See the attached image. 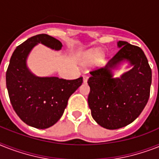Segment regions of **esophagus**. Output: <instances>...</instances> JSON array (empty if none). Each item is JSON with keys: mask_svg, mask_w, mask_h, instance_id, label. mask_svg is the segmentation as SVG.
I'll use <instances>...</instances> for the list:
<instances>
[{"mask_svg": "<svg viewBox=\"0 0 159 159\" xmlns=\"http://www.w3.org/2000/svg\"><path fill=\"white\" fill-rule=\"evenodd\" d=\"M87 80H88V77L86 75L83 76V82L84 83H86L87 82Z\"/></svg>", "mask_w": 159, "mask_h": 159, "instance_id": "obj_1", "label": "esophagus"}]
</instances>
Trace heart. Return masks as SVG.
Returning <instances> with one entry per match:
<instances>
[{
    "mask_svg": "<svg viewBox=\"0 0 159 159\" xmlns=\"http://www.w3.org/2000/svg\"><path fill=\"white\" fill-rule=\"evenodd\" d=\"M102 56V52H100V50H95L94 52L89 54L87 56L85 59V61H84V64H91L92 62L95 61L96 59H100Z\"/></svg>",
    "mask_w": 159,
    "mask_h": 159,
    "instance_id": "obj_1",
    "label": "heart"
}]
</instances>
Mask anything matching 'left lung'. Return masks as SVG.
<instances>
[{
    "mask_svg": "<svg viewBox=\"0 0 159 159\" xmlns=\"http://www.w3.org/2000/svg\"><path fill=\"white\" fill-rule=\"evenodd\" d=\"M120 50L104 68L90 72L88 104L91 115L102 127L122 128L140 115L150 94L152 71L140 47L119 41ZM126 60L134 68L120 78H113L112 69Z\"/></svg>",
    "mask_w": 159,
    "mask_h": 159,
    "instance_id": "1",
    "label": "left lung"
}]
</instances>
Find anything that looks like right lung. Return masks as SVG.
I'll use <instances>...</instances> for the list:
<instances>
[{"label":"right lung","mask_w":159,"mask_h":159,"mask_svg":"<svg viewBox=\"0 0 159 159\" xmlns=\"http://www.w3.org/2000/svg\"><path fill=\"white\" fill-rule=\"evenodd\" d=\"M38 43L55 50L63 46L59 40L47 34L32 37L17 46L6 71V87L13 109L20 119L35 128L46 129L62 117L69 97L82 85V77L66 80L34 75L27 66V59Z\"/></svg>","instance_id":"right-lung-1"}]
</instances>
